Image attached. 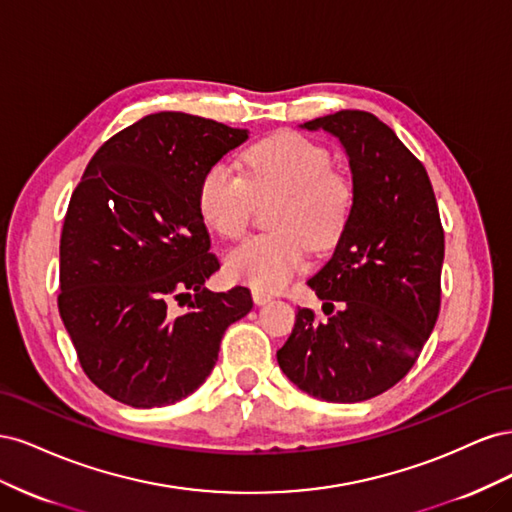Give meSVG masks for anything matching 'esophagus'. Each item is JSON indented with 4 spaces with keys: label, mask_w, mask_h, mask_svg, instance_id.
Wrapping results in <instances>:
<instances>
[{
    "label": "esophagus",
    "mask_w": 512,
    "mask_h": 512,
    "mask_svg": "<svg viewBox=\"0 0 512 512\" xmlns=\"http://www.w3.org/2000/svg\"><path fill=\"white\" fill-rule=\"evenodd\" d=\"M252 299H254V303H256V305H265V303H269V301H271V294H267V292H260V290H254V292H252Z\"/></svg>",
    "instance_id": "34e87169"
}]
</instances>
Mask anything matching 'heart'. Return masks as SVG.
<instances>
[{
	"mask_svg": "<svg viewBox=\"0 0 512 512\" xmlns=\"http://www.w3.org/2000/svg\"><path fill=\"white\" fill-rule=\"evenodd\" d=\"M245 177L226 162L211 164L198 183V209L224 239L247 230L254 198L280 194L269 235L243 241L226 256V275L260 292L282 290L314 250L331 247L352 211L354 190L331 168V153L297 132H277L245 151Z\"/></svg>",
	"mask_w": 512,
	"mask_h": 512,
	"instance_id": "1",
	"label": "heart"
}]
</instances>
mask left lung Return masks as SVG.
<instances>
[{
    "label": "left lung",
    "mask_w": 512,
    "mask_h": 512,
    "mask_svg": "<svg viewBox=\"0 0 512 512\" xmlns=\"http://www.w3.org/2000/svg\"><path fill=\"white\" fill-rule=\"evenodd\" d=\"M301 128L342 143L354 200L331 260L307 282L329 320L301 307L277 363L307 395L354 404L395 386L429 339L444 230L425 166L376 115L339 111Z\"/></svg>",
    "instance_id": "obj_1"
}]
</instances>
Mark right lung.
Returning a JSON list of instances; mask_svg holds the SVG:
<instances>
[{
	"label": "right lung",
	"instance_id": "1",
	"mask_svg": "<svg viewBox=\"0 0 512 512\" xmlns=\"http://www.w3.org/2000/svg\"><path fill=\"white\" fill-rule=\"evenodd\" d=\"M247 130L185 113L147 115L98 149L72 192L59 241V316L87 378L132 408L194 393L224 331L252 309L220 269L198 209L205 170ZM183 306V310H177Z\"/></svg>",
	"mask_w": 512,
	"mask_h": 512
}]
</instances>
